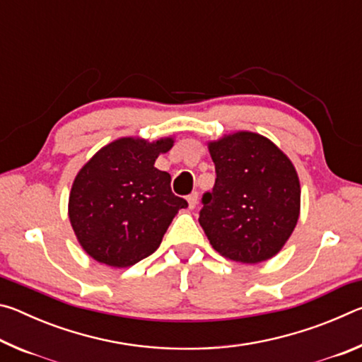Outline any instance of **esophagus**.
Masks as SVG:
<instances>
[{
  "mask_svg": "<svg viewBox=\"0 0 362 362\" xmlns=\"http://www.w3.org/2000/svg\"><path fill=\"white\" fill-rule=\"evenodd\" d=\"M187 201H188V207H189V209H194L196 204H198V193H196V192L189 193V194L187 196Z\"/></svg>",
  "mask_w": 362,
  "mask_h": 362,
  "instance_id": "34e87169",
  "label": "esophagus"
}]
</instances>
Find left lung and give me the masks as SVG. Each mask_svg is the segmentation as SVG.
Wrapping results in <instances>:
<instances>
[{
    "instance_id": "8db88e82",
    "label": "left lung",
    "mask_w": 362,
    "mask_h": 362,
    "mask_svg": "<svg viewBox=\"0 0 362 362\" xmlns=\"http://www.w3.org/2000/svg\"><path fill=\"white\" fill-rule=\"evenodd\" d=\"M209 153L217 177L199 211L207 240L230 260L272 259L289 240L300 214V182L291 159L254 132L211 142Z\"/></svg>"
}]
</instances>
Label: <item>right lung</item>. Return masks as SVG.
Here are the masks:
<instances>
[{
  "instance_id": "add662e5",
  "label": "right lung",
  "mask_w": 362,
  "mask_h": 362,
  "mask_svg": "<svg viewBox=\"0 0 362 362\" xmlns=\"http://www.w3.org/2000/svg\"><path fill=\"white\" fill-rule=\"evenodd\" d=\"M124 137L108 144L84 164L73 182L69 217L79 244L94 260L126 268L151 255L179 209L188 203L170 189V175L155 168L173 148Z\"/></svg>"
}]
</instances>
